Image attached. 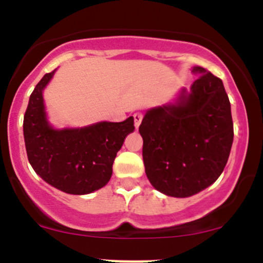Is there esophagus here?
I'll use <instances>...</instances> for the list:
<instances>
[{
	"label": "esophagus",
	"instance_id": "obj_1",
	"mask_svg": "<svg viewBox=\"0 0 263 263\" xmlns=\"http://www.w3.org/2000/svg\"><path fill=\"white\" fill-rule=\"evenodd\" d=\"M134 119H135V127L139 128V126L141 124V121H142V115L141 113H135Z\"/></svg>",
	"mask_w": 263,
	"mask_h": 263
}]
</instances>
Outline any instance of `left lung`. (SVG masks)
Here are the masks:
<instances>
[{
    "label": "left lung",
    "mask_w": 263,
    "mask_h": 263,
    "mask_svg": "<svg viewBox=\"0 0 263 263\" xmlns=\"http://www.w3.org/2000/svg\"><path fill=\"white\" fill-rule=\"evenodd\" d=\"M190 90L148 109L139 132L145 173L153 187L171 197L201 192L220 177L233 145L230 102L222 81L203 67Z\"/></svg>",
    "instance_id": "obj_1"
}]
</instances>
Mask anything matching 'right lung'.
I'll return each instance as SVG.
<instances>
[{"label":"right lung","mask_w":263,"mask_h":263,"mask_svg":"<svg viewBox=\"0 0 263 263\" xmlns=\"http://www.w3.org/2000/svg\"><path fill=\"white\" fill-rule=\"evenodd\" d=\"M54 72L46 73L29 98L23 124L26 154L44 182L70 195H87L109 182L117 153L127 135L135 131L134 117L123 122L55 128L43 98Z\"/></svg>","instance_id":"add662e5"}]
</instances>
